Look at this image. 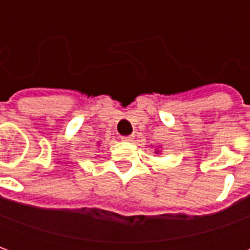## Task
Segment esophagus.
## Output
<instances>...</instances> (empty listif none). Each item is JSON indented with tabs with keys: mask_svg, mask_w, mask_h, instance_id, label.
<instances>
[{
	"mask_svg": "<svg viewBox=\"0 0 250 250\" xmlns=\"http://www.w3.org/2000/svg\"><path fill=\"white\" fill-rule=\"evenodd\" d=\"M132 136H122V141H125V142H132Z\"/></svg>",
	"mask_w": 250,
	"mask_h": 250,
	"instance_id": "obj_1",
	"label": "esophagus"
}]
</instances>
